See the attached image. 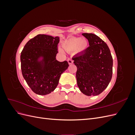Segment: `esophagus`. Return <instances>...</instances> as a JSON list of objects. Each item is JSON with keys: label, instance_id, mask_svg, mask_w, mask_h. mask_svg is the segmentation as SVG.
I'll use <instances>...</instances> for the list:
<instances>
[{"label": "esophagus", "instance_id": "esophagus-1", "mask_svg": "<svg viewBox=\"0 0 135 135\" xmlns=\"http://www.w3.org/2000/svg\"><path fill=\"white\" fill-rule=\"evenodd\" d=\"M68 62L69 65H71V64H73V61L71 59H70L68 60Z\"/></svg>", "mask_w": 135, "mask_h": 135}]
</instances>
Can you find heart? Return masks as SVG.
Instances as JSON below:
<instances>
[{
	"label": "heart",
	"mask_w": 135,
	"mask_h": 135,
	"mask_svg": "<svg viewBox=\"0 0 135 135\" xmlns=\"http://www.w3.org/2000/svg\"><path fill=\"white\" fill-rule=\"evenodd\" d=\"M88 46V42L85 39L72 37L68 39L62 44V47L68 52H81Z\"/></svg>",
	"instance_id": "1"
}]
</instances>
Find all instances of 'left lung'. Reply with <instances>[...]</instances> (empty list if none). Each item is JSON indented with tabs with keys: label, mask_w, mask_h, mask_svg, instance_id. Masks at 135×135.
<instances>
[{
	"label": "left lung",
	"mask_w": 135,
	"mask_h": 135,
	"mask_svg": "<svg viewBox=\"0 0 135 135\" xmlns=\"http://www.w3.org/2000/svg\"><path fill=\"white\" fill-rule=\"evenodd\" d=\"M82 35L88 39L89 47L72 58L77 67V84L84 95L96 96L112 79L113 58L108 45L99 36L92 33Z\"/></svg>",
	"instance_id": "1"
}]
</instances>
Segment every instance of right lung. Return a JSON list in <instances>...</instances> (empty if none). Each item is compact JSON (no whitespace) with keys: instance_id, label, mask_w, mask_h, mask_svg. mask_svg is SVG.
<instances>
[{"instance_id":"obj_1","label":"right lung","mask_w":135,"mask_h":135,"mask_svg":"<svg viewBox=\"0 0 135 135\" xmlns=\"http://www.w3.org/2000/svg\"><path fill=\"white\" fill-rule=\"evenodd\" d=\"M60 37L39 34L27 42L20 60L22 74L37 95H46L57 86L61 75L69 67L66 61L56 60Z\"/></svg>"}]
</instances>
